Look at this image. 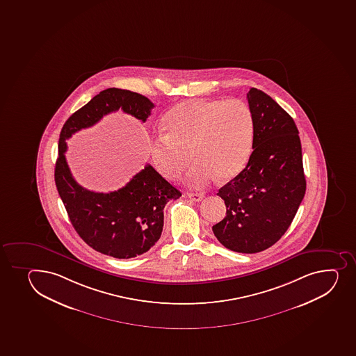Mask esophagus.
I'll return each instance as SVG.
<instances>
[{
  "label": "esophagus",
  "instance_id": "34e87169",
  "mask_svg": "<svg viewBox=\"0 0 356 356\" xmlns=\"http://www.w3.org/2000/svg\"><path fill=\"white\" fill-rule=\"evenodd\" d=\"M188 197L193 200V201L198 202L204 197V195L201 194V193H188Z\"/></svg>",
  "mask_w": 356,
  "mask_h": 356
}]
</instances>
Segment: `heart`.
Listing matches in <instances>:
<instances>
[{"mask_svg": "<svg viewBox=\"0 0 356 356\" xmlns=\"http://www.w3.org/2000/svg\"><path fill=\"white\" fill-rule=\"evenodd\" d=\"M167 134L150 145L154 165L167 180L186 177L191 188H203L216 179L229 180L245 165L252 147L254 121L249 105L241 99L187 100L165 114ZM192 156H190V153Z\"/></svg>", "mask_w": 356, "mask_h": 356, "instance_id": "b5f03b06", "label": "heart"}]
</instances>
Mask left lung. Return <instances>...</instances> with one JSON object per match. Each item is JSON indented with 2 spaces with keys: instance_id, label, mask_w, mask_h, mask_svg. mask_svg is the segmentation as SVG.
<instances>
[{
  "instance_id": "1",
  "label": "left lung",
  "mask_w": 356,
  "mask_h": 356,
  "mask_svg": "<svg viewBox=\"0 0 356 356\" xmlns=\"http://www.w3.org/2000/svg\"><path fill=\"white\" fill-rule=\"evenodd\" d=\"M254 121L253 152L245 168L217 195L227 215L213 227L222 245L256 253L282 238L306 191L302 153L296 122L270 95L248 92Z\"/></svg>"
}]
</instances>
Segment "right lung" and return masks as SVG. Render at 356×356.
I'll use <instances>...</instances> for the list:
<instances>
[{
  "instance_id": "add662e5",
  "label": "right lung",
  "mask_w": 356,
  "mask_h": 356,
  "mask_svg": "<svg viewBox=\"0 0 356 356\" xmlns=\"http://www.w3.org/2000/svg\"><path fill=\"white\" fill-rule=\"evenodd\" d=\"M153 107L154 104L136 92L107 88L76 111L59 136L55 182L71 223L92 249L119 259L140 256L155 245L161 236L167 202L182 194L150 165L118 191H88L71 174L66 140L119 108L145 122Z\"/></svg>"
}]
</instances>
